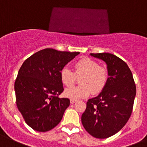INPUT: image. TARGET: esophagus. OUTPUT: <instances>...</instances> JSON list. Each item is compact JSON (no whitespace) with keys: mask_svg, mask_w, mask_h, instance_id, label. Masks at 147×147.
<instances>
[{"mask_svg":"<svg viewBox=\"0 0 147 147\" xmlns=\"http://www.w3.org/2000/svg\"><path fill=\"white\" fill-rule=\"evenodd\" d=\"M77 101H78V100H77V99H70L71 104H74V103L77 102Z\"/></svg>","mask_w":147,"mask_h":147,"instance_id":"obj_1","label":"esophagus"}]
</instances>
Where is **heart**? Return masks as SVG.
I'll use <instances>...</instances> for the list:
<instances>
[{"label":"heart","instance_id":"b5f03b06","mask_svg":"<svg viewBox=\"0 0 147 147\" xmlns=\"http://www.w3.org/2000/svg\"><path fill=\"white\" fill-rule=\"evenodd\" d=\"M75 72L69 67H64L60 71V78L64 86L70 87L80 78V86L66 89L64 95L72 99L86 98L92 92L99 94L105 88L108 81V71L103 66L98 65L94 60L88 57L80 59L75 64Z\"/></svg>","mask_w":147,"mask_h":147}]
</instances>
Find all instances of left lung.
<instances>
[{"label":"left lung","instance_id":"obj_1","mask_svg":"<svg viewBox=\"0 0 147 147\" xmlns=\"http://www.w3.org/2000/svg\"><path fill=\"white\" fill-rule=\"evenodd\" d=\"M106 62L108 81L99 95L86 103L82 115L83 127L97 138H107L124 127L132 113L136 88L127 64L109 53H90Z\"/></svg>","mask_w":147,"mask_h":147}]
</instances>
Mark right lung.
Instances as JSON below:
<instances>
[{
	"label": "right lung",
	"mask_w": 147,
	"mask_h": 147,
	"mask_svg": "<svg viewBox=\"0 0 147 147\" xmlns=\"http://www.w3.org/2000/svg\"><path fill=\"white\" fill-rule=\"evenodd\" d=\"M79 53L45 49L27 58L20 67L14 83L16 106L35 131H50L62 119L70 101L59 97L64 90L60 71Z\"/></svg>",
	"instance_id": "add662e5"
}]
</instances>
